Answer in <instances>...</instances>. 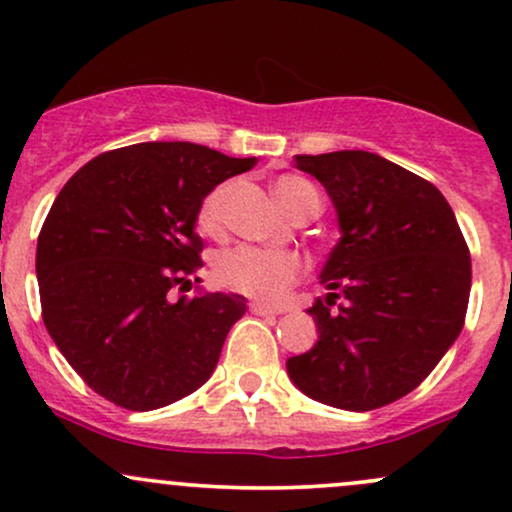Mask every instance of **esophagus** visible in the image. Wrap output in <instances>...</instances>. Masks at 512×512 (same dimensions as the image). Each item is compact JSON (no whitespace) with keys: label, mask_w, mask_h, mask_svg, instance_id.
<instances>
[{"label":"esophagus","mask_w":512,"mask_h":512,"mask_svg":"<svg viewBox=\"0 0 512 512\" xmlns=\"http://www.w3.org/2000/svg\"><path fill=\"white\" fill-rule=\"evenodd\" d=\"M250 310L255 315H281V308H274V305H267L262 301H252L250 303Z\"/></svg>","instance_id":"1"}]
</instances>
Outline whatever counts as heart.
<instances>
[{
  "instance_id": "obj_1",
  "label": "heart",
  "mask_w": 512,
  "mask_h": 512,
  "mask_svg": "<svg viewBox=\"0 0 512 512\" xmlns=\"http://www.w3.org/2000/svg\"><path fill=\"white\" fill-rule=\"evenodd\" d=\"M233 187H236V182L226 180L204 197L197 216L199 228L204 233L216 236L223 231ZM276 197L293 216L308 204H320L315 187L308 180L296 178V175H284V178L276 180ZM303 272L305 260L298 252L257 248V245H238V248L221 252L214 264L219 284L231 291L245 293V296L260 298V301H276V298L284 296Z\"/></svg>"
}]
</instances>
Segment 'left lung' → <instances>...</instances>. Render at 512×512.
<instances>
[{
	"label": "left lung",
	"mask_w": 512,
	"mask_h": 512,
	"mask_svg": "<svg viewBox=\"0 0 512 512\" xmlns=\"http://www.w3.org/2000/svg\"><path fill=\"white\" fill-rule=\"evenodd\" d=\"M293 161L327 190L342 238L320 272L332 293L308 308L317 342L286 370L315 402L385 407L424 383L460 337L469 248L438 187L383 156L332 151ZM337 288L347 303L332 311Z\"/></svg>",
	"instance_id": "left-lung-1"
}]
</instances>
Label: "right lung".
I'll return each instance as SVG.
<instances>
[{"label": "right lung", "instance_id": "add662e5", "mask_svg": "<svg viewBox=\"0 0 512 512\" xmlns=\"http://www.w3.org/2000/svg\"><path fill=\"white\" fill-rule=\"evenodd\" d=\"M255 163L144 142L96 156L57 195L35 252L43 322L69 366L117 407H166L214 373L245 298L175 301L170 289L202 267L204 197Z\"/></svg>", "mask_w": 512, "mask_h": 512}]
</instances>
